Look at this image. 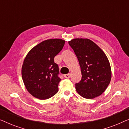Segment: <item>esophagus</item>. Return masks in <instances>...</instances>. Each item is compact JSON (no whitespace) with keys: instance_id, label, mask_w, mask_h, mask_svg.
Here are the masks:
<instances>
[{"instance_id":"esophagus-1","label":"esophagus","mask_w":129,"mask_h":129,"mask_svg":"<svg viewBox=\"0 0 129 129\" xmlns=\"http://www.w3.org/2000/svg\"><path fill=\"white\" fill-rule=\"evenodd\" d=\"M64 77L66 79H69L70 77V74H66V75H64Z\"/></svg>"}]
</instances>
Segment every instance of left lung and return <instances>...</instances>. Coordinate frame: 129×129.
Wrapping results in <instances>:
<instances>
[{
    "instance_id": "1",
    "label": "left lung",
    "mask_w": 129,
    "mask_h": 129,
    "mask_svg": "<svg viewBox=\"0 0 129 129\" xmlns=\"http://www.w3.org/2000/svg\"><path fill=\"white\" fill-rule=\"evenodd\" d=\"M69 44L77 56L82 75L81 80L75 84L77 92L90 99L99 96L107 89L112 77L106 55L88 39H74Z\"/></svg>"
}]
</instances>
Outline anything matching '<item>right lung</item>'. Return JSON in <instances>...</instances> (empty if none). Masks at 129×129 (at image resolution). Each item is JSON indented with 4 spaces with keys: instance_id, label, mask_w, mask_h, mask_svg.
I'll list each match as a JSON object with an SVG mask.
<instances>
[{
    "instance_id": "obj_1",
    "label": "right lung",
    "mask_w": 129,
    "mask_h": 129,
    "mask_svg": "<svg viewBox=\"0 0 129 129\" xmlns=\"http://www.w3.org/2000/svg\"><path fill=\"white\" fill-rule=\"evenodd\" d=\"M64 43L60 39L46 40L26 55L22 68V79L27 90L35 98L45 100L57 93L61 79L54 58L62 50Z\"/></svg>"
}]
</instances>
